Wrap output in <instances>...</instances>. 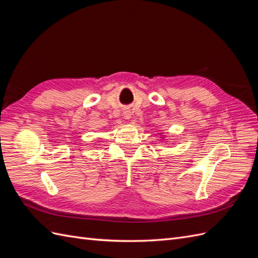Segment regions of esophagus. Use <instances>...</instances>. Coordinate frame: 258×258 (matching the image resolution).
<instances>
[{"label": "esophagus", "mask_w": 258, "mask_h": 258, "mask_svg": "<svg viewBox=\"0 0 258 258\" xmlns=\"http://www.w3.org/2000/svg\"><path fill=\"white\" fill-rule=\"evenodd\" d=\"M123 117L126 119H130V117H131V112L130 111H124L123 112Z\"/></svg>", "instance_id": "esophagus-1"}]
</instances>
